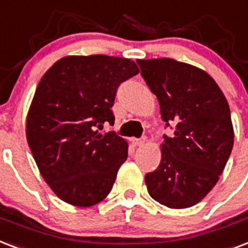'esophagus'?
Wrapping results in <instances>:
<instances>
[{"label":"esophagus","mask_w":248,"mask_h":248,"mask_svg":"<svg viewBox=\"0 0 248 248\" xmlns=\"http://www.w3.org/2000/svg\"><path fill=\"white\" fill-rule=\"evenodd\" d=\"M145 142H146V138H145V137H142V138H133V140H132V143H133L134 146H142V145H145Z\"/></svg>","instance_id":"esophagus-1"}]
</instances>
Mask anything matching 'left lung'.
<instances>
[{"label":"left lung","instance_id":"1","mask_svg":"<svg viewBox=\"0 0 248 248\" xmlns=\"http://www.w3.org/2000/svg\"><path fill=\"white\" fill-rule=\"evenodd\" d=\"M142 78L158 98L166 125L162 160L145 176L153 199L170 208L201 202L218 181L234 142L225 95L214 78L187 63L170 58L138 59Z\"/></svg>","mask_w":248,"mask_h":248}]
</instances>
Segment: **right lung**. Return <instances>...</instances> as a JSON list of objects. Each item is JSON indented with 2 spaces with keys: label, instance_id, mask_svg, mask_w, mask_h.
Wrapping results in <instances>:
<instances>
[{
  "label": "right lung",
  "instance_id": "right-lung-1",
  "mask_svg": "<svg viewBox=\"0 0 248 248\" xmlns=\"http://www.w3.org/2000/svg\"><path fill=\"white\" fill-rule=\"evenodd\" d=\"M138 72L126 58L68 55L38 82L27 115V141L46 184L68 204L94 206L112 189L128 143L98 129L114 125L116 90Z\"/></svg>",
  "mask_w": 248,
  "mask_h": 248
}]
</instances>
